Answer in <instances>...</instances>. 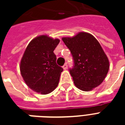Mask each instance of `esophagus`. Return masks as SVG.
I'll list each match as a JSON object with an SVG mask.
<instances>
[{
  "label": "esophagus",
  "mask_w": 125,
  "mask_h": 125,
  "mask_svg": "<svg viewBox=\"0 0 125 125\" xmlns=\"http://www.w3.org/2000/svg\"><path fill=\"white\" fill-rule=\"evenodd\" d=\"M63 69L64 70L67 69V64L63 65Z\"/></svg>",
  "instance_id": "esophagus-1"
}]
</instances>
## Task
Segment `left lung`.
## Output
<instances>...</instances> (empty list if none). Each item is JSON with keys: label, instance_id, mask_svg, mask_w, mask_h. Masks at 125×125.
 Returning a JSON list of instances; mask_svg holds the SVG:
<instances>
[{"label": "left lung", "instance_id": "left-lung-1", "mask_svg": "<svg viewBox=\"0 0 125 125\" xmlns=\"http://www.w3.org/2000/svg\"><path fill=\"white\" fill-rule=\"evenodd\" d=\"M62 40L73 58L74 67L69 72L75 86L84 91L99 86L108 74L110 63L97 39L82 32Z\"/></svg>", "mask_w": 125, "mask_h": 125}]
</instances>
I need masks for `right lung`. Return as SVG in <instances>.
Wrapping results in <instances>:
<instances>
[{
  "instance_id": "add662e5",
  "label": "right lung",
  "mask_w": 125,
  "mask_h": 125,
  "mask_svg": "<svg viewBox=\"0 0 125 125\" xmlns=\"http://www.w3.org/2000/svg\"><path fill=\"white\" fill-rule=\"evenodd\" d=\"M58 39L42 35L34 38L24 51L20 71L26 84L33 91L46 95L58 86L63 68L56 64L53 52Z\"/></svg>"
}]
</instances>
